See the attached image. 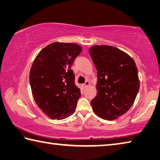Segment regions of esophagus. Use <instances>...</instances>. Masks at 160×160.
<instances>
[{
	"label": "esophagus",
	"instance_id": "1",
	"mask_svg": "<svg viewBox=\"0 0 160 160\" xmlns=\"http://www.w3.org/2000/svg\"><path fill=\"white\" fill-rule=\"evenodd\" d=\"M89 85V81H86L85 83L83 85L84 87H88Z\"/></svg>",
	"mask_w": 160,
	"mask_h": 160
}]
</instances>
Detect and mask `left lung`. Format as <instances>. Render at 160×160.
<instances>
[{
	"label": "left lung",
	"instance_id": "8db88e82",
	"mask_svg": "<svg viewBox=\"0 0 160 160\" xmlns=\"http://www.w3.org/2000/svg\"><path fill=\"white\" fill-rule=\"evenodd\" d=\"M89 50L98 76L93 110L104 120H115L134 102L140 87L138 68L129 54L112 46L94 45Z\"/></svg>",
	"mask_w": 160,
	"mask_h": 160
}]
</instances>
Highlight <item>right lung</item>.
Masks as SVG:
<instances>
[{
	"mask_svg": "<svg viewBox=\"0 0 160 160\" xmlns=\"http://www.w3.org/2000/svg\"><path fill=\"white\" fill-rule=\"evenodd\" d=\"M82 50L76 43L53 42L33 61L29 74L32 94L38 106L52 120L65 119L75 112L81 94L71 66Z\"/></svg>",
	"mask_w": 160,
	"mask_h": 160,
	"instance_id": "obj_1",
	"label": "right lung"
}]
</instances>
